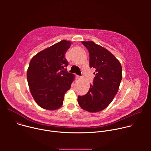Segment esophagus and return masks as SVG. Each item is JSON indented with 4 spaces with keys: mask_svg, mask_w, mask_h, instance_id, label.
<instances>
[{
    "mask_svg": "<svg viewBox=\"0 0 151 151\" xmlns=\"http://www.w3.org/2000/svg\"><path fill=\"white\" fill-rule=\"evenodd\" d=\"M81 78V76H79V75H76V78L77 79H80Z\"/></svg>",
    "mask_w": 151,
    "mask_h": 151,
    "instance_id": "obj_1",
    "label": "esophagus"
}]
</instances>
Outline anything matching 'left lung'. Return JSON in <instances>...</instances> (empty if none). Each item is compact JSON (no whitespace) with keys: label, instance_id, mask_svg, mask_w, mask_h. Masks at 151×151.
Segmentation results:
<instances>
[{"label":"left lung","instance_id":"left-lung-1","mask_svg":"<svg viewBox=\"0 0 151 151\" xmlns=\"http://www.w3.org/2000/svg\"><path fill=\"white\" fill-rule=\"evenodd\" d=\"M88 50L90 67L95 69L93 83L88 92L78 96V102L83 110L97 112L104 109L114 99L122 80V67L116 57L93 41L82 42Z\"/></svg>","mask_w":151,"mask_h":151}]
</instances>
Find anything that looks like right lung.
<instances>
[{
    "instance_id": "1",
    "label": "right lung",
    "mask_w": 151,
    "mask_h": 151,
    "mask_svg": "<svg viewBox=\"0 0 151 151\" xmlns=\"http://www.w3.org/2000/svg\"><path fill=\"white\" fill-rule=\"evenodd\" d=\"M71 42L61 40L35 55L27 72L31 94L43 109L56 110L60 107L64 94L70 88L74 75L66 68L69 63L65 54Z\"/></svg>"
}]
</instances>
